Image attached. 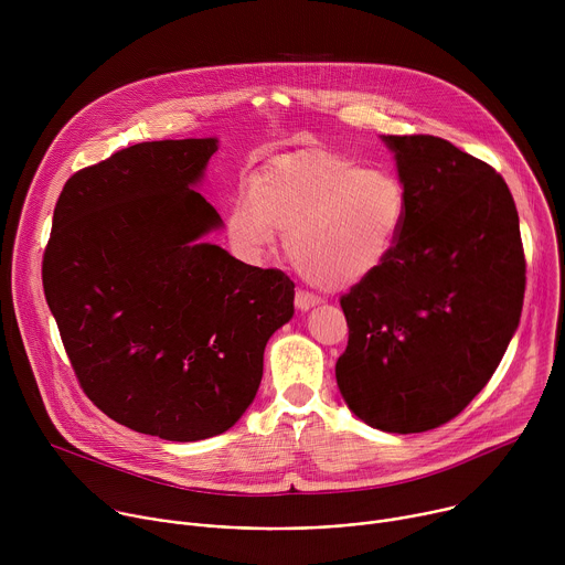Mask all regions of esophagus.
<instances>
[{
  "label": "esophagus",
  "mask_w": 565,
  "mask_h": 565,
  "mask_svg": "<svg viewBox=\"0 0 565 565\" xmlns=\"http://www.w3.org/2000/svg\"><path fill=\"white\" fill-rule=\"evenodd\" d=\"M317 303H319V299H317L315 295H310V292L299 290V292L295 295V306H297V310H301V312L310 310V308H312V306H317Z\"/></svg>",
  "instance_id": "34e87169"
}]
</instances>
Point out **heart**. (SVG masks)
<instances>
[{
	"label": "heart",
	"instance_id": "obj_1",
	"mask_svg": "<svg viewBox=\"0 0 565 565\" xmlns=\"http://www.w3.org/2000/svg\"><path fill=\"white\" fill-rule=\"evenodd\" d=\"M409 218V194L386 170L338 153L290 156L241 188L227 236L246 259H264L288 232L286 253L310 284L342 290L380 273Z\"/></svg>",
	"mask_w": 565,
	"mask_h": 565
}]
</instances>
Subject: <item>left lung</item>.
<instances>
[{"label": "left lung", "instance_id": "left-lung-1", "mask_svg": "<svg viewBox=\"0 0 565 565\" xmlns=\"http://www.w3.org/2000/svg\"><path fill=\"white\" fill-rule=\"evenodd\" d=\"M409 218L380 273L340 299V393L369 427L420 434L490 382L519 329L525 257L514 199L488 163L436 136H382Z\"/></svg>", "mask_w": 565, "mask_h": 565}]
</instances>
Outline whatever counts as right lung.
Masks as SVG:
<instances>
[{"instance_id": "right-lung-1", "label": "right lung", "mask_w": 565, "mask_h": 565, "mask_svg": "<svg viewBox=\"0 0 565 565\" xmlns=\"http://www.w3.org/2000/svg\"><path fill=\"white\" fill-rule=\"evenodd\" d=\"M216 138L138 142L73 174L53 212L44 295L71 366L111 420L174 443L227 431L253 405L295 284L203 236L196 190Z\"/></svg>"}]
</instances>
